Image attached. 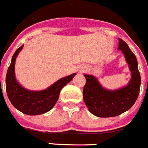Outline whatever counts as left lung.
Returning <instances> with one entry per match:
<instances>
[{
  "label": "left lung",
  "instance_id": "obj_1",
  "mask_svg": "<svg viewBox=\"0 0 148 148\" xmlns=\"http://www.w3.org/2000/svg\"><path fill=\"white\" fill-rule=\"evenodd\" d=\"M118 49L124 55L131 71V79L127 86L117 90L103 88L97 78L84 75L86 84L83 90V99L88 110L99 117H111L127 112L136 103L141 86V76L136 55L123 40L119 39Z\"/></svg>",
  "mask_w": 148,
  "mask_h": 148
}]
</instances>
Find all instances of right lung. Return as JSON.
I'll return each mask as SVG.
<instances>
[{"instance_id":"1","label":"right lung","mask_w":148,"mask_h":148,"mask_svg":"<svg viewBox=\"0 0 148 148\" xmlns=\"http://www.w3.org/2000/svg\"><path fill=\"white\" fill-rule=\"evenodd\" d=\"M24 45L20 46L12 55L11 64L6 75V90L8 98L16 109L27 115H38L49 112L55 106L61 89L76 74L64 77L57 81L47 89L34 91L25 89L18 82L15 75L16 57Z\"/></svg>"}]
</instances>
